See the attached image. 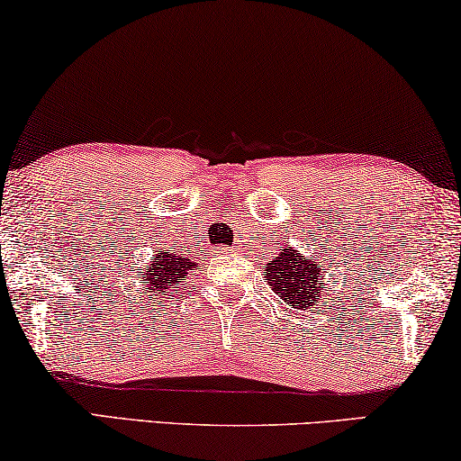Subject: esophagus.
<instances>
[{"mask_svg":"<svg viewBox=\"0 0 461 461\" xmlns=\"http://www.w3.org/2000/svg\"><path fill=\"white\" fill-rule=\"evenodd\" d=\"M225 252H233V249H228V250H225Z\"/></svg>","mask_w":461,"mask_h":461,"instance_id":"34e87169","label":"esophagus"}]
</instances>
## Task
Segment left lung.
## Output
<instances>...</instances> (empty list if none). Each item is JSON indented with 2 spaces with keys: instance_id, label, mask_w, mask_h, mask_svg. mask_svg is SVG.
Listing matches in <instances>:
<instances>
[{
  "instance_id": "8db88e82",
  "label": "left lung",
  "mask_w": 461,
  "mask_h": 461,
  "mask_svg": "<svg viewBox=\"0 0 461 461\" xmlns=\"http://www.w3.org/2000/svg\"><path fill=\"white\" fill-rule=\"evenodd\" d=\"M325 273V267L311 258H302L300 252L292 246H284L279 257H275L265 269V277L269 279L273 292L281 300L290 302L292 308L306 311V308L317 306Z\"/></svg>"
}]
</instances>
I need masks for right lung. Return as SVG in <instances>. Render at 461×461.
<instances>
[{
    "mask_svg": "<svg viewBox=\"0 0 461 461\" xmlns=\"http://www.w3.org/2000/svg\"><path fill=\"white\" fill-rule=\"evenodd\" d=\"M194 269L196 263L188 257H174V254L159 252L150 260V265L139 269V279L147 290H153L155 296L157 292H167L171 285L182 284L186 275Z\"/></svg>",
    "mask_w": 461,
    "mask_h": 461,
    "instance_id": "1",
    "label": "right lung"
}]
</instances>
